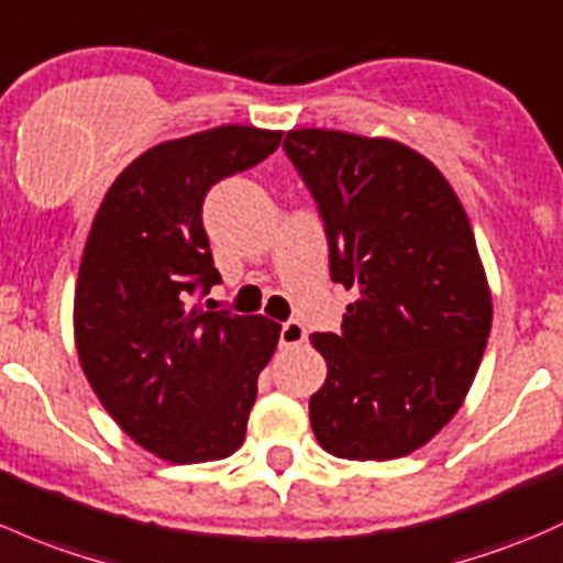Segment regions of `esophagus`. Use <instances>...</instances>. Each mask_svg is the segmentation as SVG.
<instances>
[{
    "label": "esophagus",
    "mask_w": 563,
    "mask_h": 563,
    "mask_svg": "<svg viewBox=\"0 0 563 563\" xmlns=\"http://www.w3.org/2000/svg\"><path fill=\"white\" fill-rule=\"evenodd\" d=\"M307 336V329L301 327L299 321H286L280 329V345L283 347H294V345H301Z\"/></svg>",
    "instance_id": "34e87169"
}]
</instances>
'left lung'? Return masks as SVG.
<instances>
[{"label":"left lung","mask_w":563,"mask_h":563,"mask_svg":"<svg viewBox=\"0 0 563 563\" xmlns=\"http://www.w3.org/2000/svg\"><path fill=\"white\" fill-rule=\"evenodd\" d=\"M283 147L318 202L331 280L356 294L342 334H310L327 358L312 431L340 459H399L459 412L490 334L470 218L445 175L405 142L291 129Z\"/></svg>","instance_id":"left-lung-1"}]
</instances>
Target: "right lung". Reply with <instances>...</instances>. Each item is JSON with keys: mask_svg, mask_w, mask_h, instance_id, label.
<instances>
[{"mask_svg": "<svg viewBox=\"0 0 563 563\" xmlns=\"http://www.w3.org/2000/svg\"><path fill=\"white\" fill-rule=\"evenodd\" d=\"M283 132L227 126L153 145L104 194L75 286V347L112 421L173 464L242 445L258 372L280 340L264 316L188 305L221 280L202 227L210 186L277 151Z\"/></svg>", "mask_w": 563, "mask_h": 563, "instance_id": "right-lung-1", "label": "right lung"}]
</instances>
